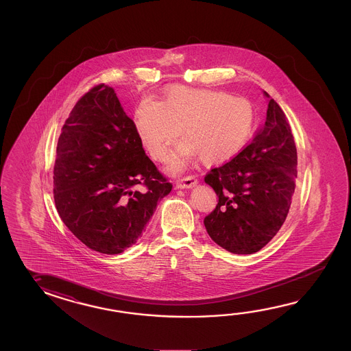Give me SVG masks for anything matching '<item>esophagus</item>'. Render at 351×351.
I'll list each match as a JSON object with an SVG mask.
<instances>
[{
  "label": "esophagus",
  "mask_w": 351,
  "mask_h": 351,
  "mask_svg": "<svg viewBox=\"0 0 351 351\" xmlns=\"http://www.w3.org/2000/svg\"><path fill=\"white\" fill-rule=\"evenodd\" d=\"M196 185H197V179L195 176H187L176 182V189H180V190L181 189H193Z\"/></svg>",
  "instance_id": "obj_1"
}]
</instances>
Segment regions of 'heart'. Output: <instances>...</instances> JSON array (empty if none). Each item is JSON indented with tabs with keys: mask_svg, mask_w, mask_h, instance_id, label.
I'll return each instance as SVG.
<instances>
[{
	"mask_svg": "<svg viewBox=\"0 0 351 351\" xmlns=\"http://www.w3.org/2000/svg\"><path fill=\"white\" fill-rule=\"evenodd\" d=\"M256 125L250 101L231 93L175 86L162 101L145 99L135 112V129L151 158L162 161L184 128L169 170H184L199 156L204 164L229 162L246 147Z\"/></svg>",
	"mask_w": 351,
	"mask_h": 351,
	"instance_id": "1",
	"label": "heart"
}]
</instances>
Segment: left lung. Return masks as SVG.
Instances as JSON below:
<instances>
[{
	"label": "left lung",
	"mask_w": 351,
	"mask_h": 351,
	"mask_svg": "<svg viewBox=\"0 0 351 351\" xmlns=\"http://www.w3.org/2000/svg\"><path fill=\"white\" fill-rule=\"evenodd\" d=\"M266 121L237 158L205 176L219 197L204 220L222 249L247 255L261 250L285 222L293 200L298 154L287 116L269 96Z\"/></svg>",
	"instance_id": "8db88e82"
}]
</instances>
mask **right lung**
<instances>
[{
  "label": "right lung",
  "instance_id": "obj_1",
  "mask_svg": "<svg viewBox=\"0 0 351 351\" xmlns=\"http://www.w3.org/2000/svg\"><path fill=\"white\" fill-rule=\"evenodd\" d=\"M143 183L146 193L134 190ZM172 185L147 158L114 90L99 85L72 108L58 137L53 197L87 247L114 255L136 243Z\"/></svg>",
  "mask_w": 351,
  "mask_h": 351
}]
</instances>
